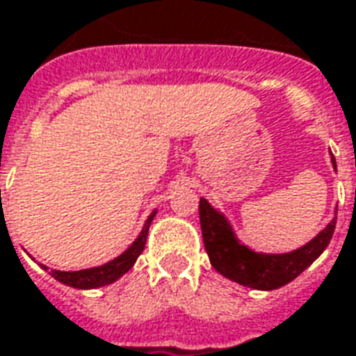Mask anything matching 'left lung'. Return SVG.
<instances>
[{"mask_svg": "<svg viewBox=\"0 0 356 356\" xmlns=\"http://www.w3.org/2000/svg\"><path fill=\"white\" fill-rule=\"evenodd\" d=\"M331 163L337 171L335 158L331 154ZM202 241L209 253L212 267L226 279L255 290H275L289 284L302 270H306L330 245L335 218L306 245L289 253H257L243 245L236 236L228 218L210 207L207 198L198 204Z\"/></svg>", "mask_w": 356, "mask_h": 356, "instance_id": "8db88e82", "label": "left lung"}]
</instances>
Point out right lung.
I'll return each instance as SVG.
<instances>
[{"label": "right lung", "mask_w": 356, "mask_h": 356, "mask_svg": "<svg viewBox=\"0 0 356 356\" xmlns=\"http://www.w3.org/2000/svg\"><path fill=\"white\" fill-rule=\"evenodd\" d=\"M154 216H156V210L147 216L144 228H142V232H140V236L132 241V245H130L124 253H120L118 257H115L113 261H108V263L101 265V267H93V269H83V270L52 269L50 275H52L56 280H60L62 284H67V286H72V289H81V290L99 289V286H105V284L115 282V280H118L122 275H127L128 270L132 269V265L136 263V259L140 257V253H142L144 248H146L147 229H149V224H152ZM42 269L48 270V267L42 265Z\"/></svg>", "instance_id": "1"}]
</instances>
